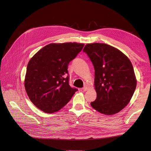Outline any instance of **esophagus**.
<instances>
[{
    "label": "esophagus",
    "mask_w": 151,
    "mask_h": 151,
    "mask_svg": "<svg viewBox=\"0 0 151 151\" xmlns=\"http://www.w3.org/2000/svg\"><path fill=\"white\" fill-rule=\"evenodd\" d=\"M83 91H88V90L89 89V87H88V86L86 85V86H84V87L83 88Z\"/></svg>",
    "instance_id": "esophagus-1"
}]
</instances>
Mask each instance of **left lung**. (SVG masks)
<instances>
[{
	"instance_id": "1",
	"label": "left lung",
	"mask_w": 151,
	"mask_h": 151,
	"mask_svg": "<svg viewBox=\"0 0 151 151\" xmlns=\"http://www.w3.org/2000/svg\"><path fill=\"white\" fill-rule=\"evenodd\" d=\"M94 68L97 97L91 105L106 115L120 111L129 104L137 86L134 67L120 50L105 43H88L83 49Z\"/></svg>"
}]
</instances>
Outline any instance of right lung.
Returning a JSON list of instances; mask_svg holds the SVG:
<instances>
[{"instance_id":"obj_1","label":"right lung","mask_w":151,"mask_h":151,"mask_svg":"<svg viewBox=\"0 0 151 151\" xmlns=\"http://www.w3.org/2000/svg\"><path fill=\"white\" fill-rule=\"evenodd\" d=\"M84 44L50 43L40 49L27 66L25 89L31 101L45 113L62 109L76 91L68 84V65L75 58Z\"/></svg>"}]
</instances>
